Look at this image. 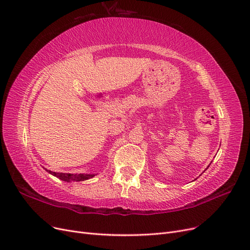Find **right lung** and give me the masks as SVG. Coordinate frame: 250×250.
I'll return each instance as SVG.
<instances>
[{
	"instance_id": "obj_1",
	"label": "right lung",
	"mask_w": 250,
	"mask_h": 250,
	"mask_svg": "<svg viewBox=\"0 0 250 250\" xmlns=\"http://www.w3.org/2000/svg\"><path fill=\"white\" fill-rule=\"evenodd\" d=\"M49 173L51 175L55 176L57 178H59L62 181L65 182H81V181H84V180H88L91 179L93 177H95V175H86V173H79V175H74V173H63V172H55V171H52L49 169H46Z\"/></svg>"
}]
</instances>
